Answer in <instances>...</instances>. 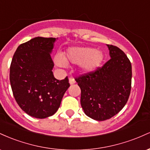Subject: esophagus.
<instances>
[{
    "instance_id": "obj_1",
    "label": "esophagus",
    "mask_w": 150,
    "mask_h": 150,
    "mask_svg": "<svg viewBox=\"0 0 150 150\" xmlns=\"http://www.w3.org/2000/svg\"><path fill=\"white\" fill-rule=\"evenodd\" d=\"M69 83L70 85H73V84L75 83V80L73 78V77H70L69 78Z\"/></svg>"
}]
</instances>
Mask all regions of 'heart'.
<instances>
[{
  "label": "heart",
  "mask_w": 150,
  "mask_h": 150,
  "mask_svg": "<svg viewBox=\"0 0 150 150\" xmlns=\"http://www.w3.org/2000/svg\"><path fill=\"white\" fill-rule=\"evenodd\" d=\"M104 61V55L92 47H72L68 49L64 58L55 57V63L63 66L67 63H80V68L85 73H91L100 66Z\"/></svg>",
  "instance_id": "1"
}]
</instances>
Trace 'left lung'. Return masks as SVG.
<instances>
[{"mask_svg": "<svg viewBox=\"0 0 150 150\" xmlns=\"http://www.w3.org/2000/svg\"><path fill=\"white\" fill-rule=\"evenodd\" d=\"M111 59L101 68L75 79L81 89V106L92 119L105 120L122 109L131 89L130 60L117 46L107 45Z\"/></svg>", "mask_w": 150, "mask_h": 150, "instance_id": "8db88e82", "label": "left lung"}]
</instances>
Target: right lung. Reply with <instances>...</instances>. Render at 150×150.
<instances>
[{
  "label": "right lung",
  "instance_id": "obj_1",
  "mask_svg": "<svg viewBox=\"0 0 150 150\" xmlns=\"http://www.w3.org/2000/svg\"><path fill=\"white\" fill-rule=\"evenodd\" d=\"M56 39L38 37L20 44L10 64L13 96L20 107L34 118L54 114L70 87L68 77L58 80L53 76L51 53Z\"/></svg>",
  "mask_w": 150,
  "mask_h": 150
}]
</instances>
